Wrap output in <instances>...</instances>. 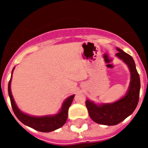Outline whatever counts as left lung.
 Wrapping results in <instances>:
<instances>
[{
    "label": "left lung",
    "mask_w": 148,
    "mask_h": 148,
    "mask_svg": "<svg viewBox=\"0 0 148 148\" xmlns=\"http://www.w3.org/2000/svg\"><path fill=\"white\" fill-rule=\"evenodd\" d=\"M116 56L122 60L129 68L130 82L125 96L112 103L96 104L89 99L86 101V107L89 117L96 123L104 125H115L132 114L138 104L140 90V77L135 63L130 55L119 48H116Z\"/></svg>",
    "instance_id": "left-lung-1"
}]
</instances>
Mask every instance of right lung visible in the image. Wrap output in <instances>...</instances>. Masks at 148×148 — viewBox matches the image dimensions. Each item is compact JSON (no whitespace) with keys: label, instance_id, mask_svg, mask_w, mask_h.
<instances>
[{"label":"right lung","instance_id":"add662e5","mask_svg":"<svg viewBox=\"0 0 148 148\" xmlns=\"http://www.w3.org/2000/svg\"><path fill=\"white\" fill-rule=\"evenodd\" d=\"M14 69L15 66L12 70L11 77L8 82V95H9L12 108H13V112L16 117L26 126L30 127L39 131V132H49L62 127L66 122L67 117H68L69 108L72 103L74 95L69 97L64 101L59 112L55 114H51V115L49 114V115L44 116H31L26 114V113L23 112L21 110H19L18 107H17L11 93L10 84H11L12 74H13Z\"/></svg>","mask_w":148,"mask_h":148}]
</instances>
